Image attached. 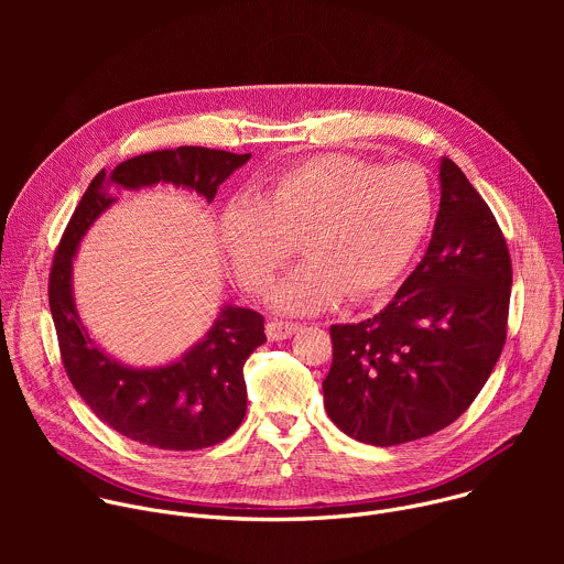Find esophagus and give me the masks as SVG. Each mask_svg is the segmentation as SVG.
<instances>
[{
	"label": "esophagus",
	"instance_id": "esophagus-1",
	"mask_svg": "<svg viewBox=\"0 0 564 564\" xmlns=\"http://www.w3.org/2000/svg\"><path fill=\"white\" fill-rule=\"evenodd\" d=\"M296 330H299V324H292V321H279V318L268 321V326H265L270 341H283V339L292 337Z\"/></svg>",
	"mask_w": 564,
	"mask_h": 564
}]
</instances>
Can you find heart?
I'll use <instances>...</instances> for the list:
<instances>
[{
    "mask_svg": "<svg viewBox=\"0 0 564 564\" xmlns=\"http://www.w3.org/2000/svg\"><path fill=\"white\" fill-rule=\"evenodd\" d=\"M433 185L413 163L379 165L346 153L314 155L279 172L254 205H229L220 248L248 292L265 294L296 252L307 259L276 288L285 312H316L344 294L388 288L415 257L433 218Z\"/></svg>",
    "mask_w": 564,
    "mask_h": 564,
    "instance_id": "heart-1",
    "label": "heart"
}]
</instances>
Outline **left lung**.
<instances>
[{
  "mask_svg": "<svg viewBox=\"0 0 564 564\" xmlns=\"http://www.w3.org/2000/svg\"><path fill=\"white\" fill-rule=\"evenodd\" d=\"M431 246L372 318L330 326L328 417L350 437L394 446L453 424L507 341L511 257L491 207L444 158Z\"/></svg>",
  "mask_w": 564,
  "mask_h": 564,
  "instance_id": "obj_1",
  "label": "left lung"
}]
</instances>
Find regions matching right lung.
Wrapping results in <instances>:
<instances>
[{
    "label": "right lung",
    "mask_w": 564,
    "mask_h": 564,
    "mask_svg": "<svg viewBox=\"0 0 564 564\" xmlns=\"http://www.w3.org/2000/svg\"><path fill=\"white\" fill-rule=\"evenodd\" d=\"M252 153L207 147L151 151L107 170L77 203L53 257L48 305L64 370L87 406L116 433L163 451H198L227 440L246 417L248 388L243 366L268 341L263 314L225 305L207 337L165 368L135 370L107 357L79 324L70 292V265L79 238L116 203L109 185L140 189L172 183L212 200Z\"/></svg>",
    "instance_id": "right-lung-1"
}]
</instances>
